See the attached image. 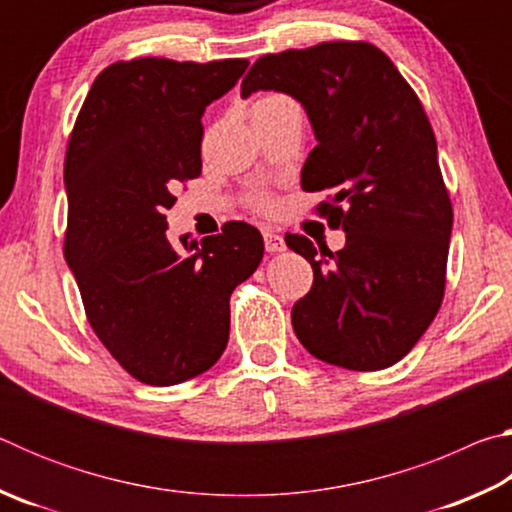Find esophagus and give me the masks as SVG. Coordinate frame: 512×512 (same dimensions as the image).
<instances>
[{
  "mask_svg": "<svg viewBox=\"0 0 512 512\" xmlns=\"http://www.w3.org/2000/svg\"><path fill=\"white\" fill-rule=\"evenodd\" d=\"M264 246L268 253H282L287 244H284V237L277 235L273 230H264Z\"/></svg>",
  "mask_w": 512,
  "mask_h": 512,
  "instance_id": "34e87169",
  "label": "esophagus"
}]
</instances>
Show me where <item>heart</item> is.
Listing matches in <instances>:
<instances>
[{
	"instance_id": "obj_1",
	"label": "heart",
	"mask_w": 512,
	"mask_h": 512,
	"mask_svg": "<svg viewBox=\"0 0 512 512\" xmlns=\"http://www.w3.org/2000/svg\"><path fill=\"white\" fill-rule=\"evenodd\" d=\"M273 101H287V97H280V94H266V97H262V99H259L257 103H273ZM257 103H255V106H257ZM255 201H257V205H262V207H268V205H271V203L266 201L264 196H257Z\"/></svg>"
}]
</instances>
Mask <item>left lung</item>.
Wrapping results in <instances>:
<instances>
[{
  "instance_id": "8db88e82",
  "label": "left lung",
  "mask_w": 512,
  "mask_h": 512,
  "mask_svg": "<svg viewBox=\"0 0 512 512\" xmlns=\"http://www.w3.org/2000/svg\"><path fill=\"white\" fill-rule=\"evenodd\" d=\"M259 90L284 92L305 108L318 144L300 183L305 192H332L320 212L345 232L336 253L287 237L314 268L311 291L291 311L296 336L332 366H393L438 314L454 221L420 99L368 42L262 56L241 97Z\"/></svg>"
}]
</instances>
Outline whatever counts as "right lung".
<instances>
[{
	"mask_svg": "<svg viewBox=\"0 0 512 512\" xmlns=\"http://www.w3.org/2000/svg\"><path fill=\"white\" fill-rule=\"evenodd\" d=\"M248 60L137 58L94 79L65 158V259L99 341L135 379L173 386L228 345L230 293L264 257L259 230L232 221L183 250L167 239L173 187L201 173V117Z\"/></svg>",
	"mask_w": 512,
	"mask_h": 512,
	"instance_id": "right-lung-1",
	"label": "right lung"
}]
</instances>
